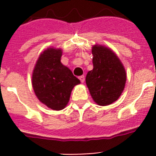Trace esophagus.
<instances>
[{"label":"esophagus","instance_id":"obj_1","mask_svg":"<svg viewBox=\"0 0 156 156\" xmlns=\"http://www.w3.org/2000/svg\"><path fill=\"white\" fill-rule=\"evenodd\" d=\"M79 80L81 81V83H84V81H85V77H84V76H80V77H79Z\"/></svg>","mask_w":156,"mask_h":156}]
</instances>
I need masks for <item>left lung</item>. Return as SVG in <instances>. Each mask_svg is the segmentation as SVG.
<instances>
[{
    "label": "left lung",
    "instance_id": "obj_1",
    "mask_svg": "<svg viewBox=\"0 0 156 156\" xmlns=\"http://www.w3.org/2000/svg\"><path fill=\"white\" fill-rule=\"evenodd\" d=\"M91 53L93 69L87 74V86L97 105H109L116 101L124 90L125 68L117 55L107 46L95 44Z\"/></svg>",
    "mask_w": 156,
    "mask_h": 156
}]
</instances>
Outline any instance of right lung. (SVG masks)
Here are the masks:
<instances>
[{
    "mask_svg": "<svg viewBox=\"0 0 156 156\" xmlns=\"http://www.w3.org/2000/svg\"><path fill=\"white\" fill-rule=\"evenodd\" d=\"M61 48L49 47L39 55L32 74V85L36 97L53 110L65 109L72 90L80 80L60 61Z\"/></svg>",
    "mask_w": 156,
    "mask_h": 156,
    "instance_id": "obj_1",
    "label": "right lung"
}]
</instances>
